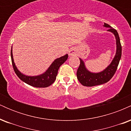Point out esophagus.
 <instances>
[{"label": "esophagus", "instance_id": "esophagus-1", "mask_svg": "<svg viewBox=\"0 0 131 131\" xmlns=\"http://www.w3.org/2000/svg\"><path fill=\"white\" fill-rule=\"evenodd\" d=\"M78 54V51L76 50V48H71L68 52V55L69 56H76Z\"/></svg>", "mask_w": 131, "mask_h": 131}]
</instances>
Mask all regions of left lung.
I'll use <instances>...</instances> for the list:
<instances>
[{
  "mask_svg": "<svg viewBox=\"0 0 131 131\" xmlns=\"http://www.w3.org/2000/svg\"><path fill=\"white\" fill-rule=\"evenodd\" d=\"M103 26L108 28V31L111 32L115 36L116 39V54L111 63L105 70L99 73H93L89 71L85 67L84 61L81 58L80 60V65L77 71V78L82 85L87 87H92L106 83L112 79L115 74L118 68L119 62L121 57L122 48L120 43L119 37L117 31L106 23H104Z\"/></svg>",
  "mask_w": 131,
  "mask_h": 131,
  "instance_id": "1",
  "label": "left lung"
}]
</instances>
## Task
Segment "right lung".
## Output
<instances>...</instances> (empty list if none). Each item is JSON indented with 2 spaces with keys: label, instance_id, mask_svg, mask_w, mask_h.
Masks as SVG:
<instances>
[{
  "label": "right lung",
  "instance_id": "obj_1",
  "mask_svg": "<svg viewBox=\"0 0 131 131\" xmlns=\"http://www.w3.org/2000/svg\"><path fill=\"white\" fill-rule=\"evenodd\" d=\"M68 57V55L66 54L64 56L55 59L50 64L49 68L42 74L33 76H27V75L23 74L21 72L18 70L14 62V60H13L12 47L11 49L12 62L13 70L15 72L16 74L24 82L35 88H47L52 84L56 79L58 70L60 67L63 63H64L65 61H67Z\"/></svg>",
  "mask_w": 131,
  "mask_h": 131
}]
</instances>
